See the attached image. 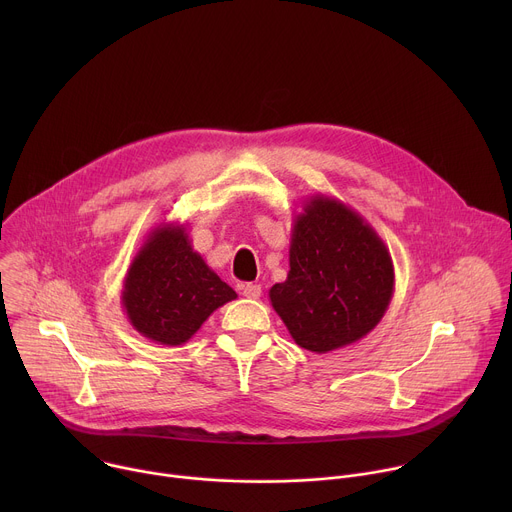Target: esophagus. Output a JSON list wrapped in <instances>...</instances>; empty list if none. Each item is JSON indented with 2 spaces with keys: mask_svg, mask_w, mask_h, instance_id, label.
Instances as JSON below:
<instances>
[{
  "mask_svg": "<svg viewBox=\"0 0 512 512\" xmlns=\"http://www.w3.org/2000/svg\"><path fill=\"white\" fill-rule=\"evenodd\" d=\"M241 289H243L241 294L249 300H259L261 298V285H257V283H245Z\"/></svg>",
  "mask_w": 512,
  "mask_h": 512,
  "instance_id": "34e87169",
  "label": "esophagus"
}]
</instances>
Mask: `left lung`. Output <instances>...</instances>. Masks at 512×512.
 <instances>
[{
	"instance_id": "8db88e82",
	"label": "left lung",
	"mask_w": 512,
	"mask_h": 512,
	"mask_svg": "<svg viewBox=\"0 0 512 512\" xmlns=\"http://www.w3.org/2000/svg\"><path fill=\"white\" fill-rule=\"evenodd\" d=\"M395 289L391 253L344 202L314 194L296 214L287 279L269 300L298 346L324 354L367 336Z\"/></svg>"
}]
</instances>
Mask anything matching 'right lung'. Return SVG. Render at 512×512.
Segmentation results:
<instances>
[{
	"label": "right lung",
	"mask_w": 512,
	"mask_h": 512,
	"mask_svg": "<svg viewBox=\"0 0 512 512\" xmlns=\"http://www.w3.org/2000/svg\"><path fill=\"white\" fill-rule=\"evenodd\" d=\"M235 298V289L192 249L186 227L178 223H162L148 235L121 291L133 330L164 346L188 342L216 308Z\"/></svg>",
	"instance_id": "1"
}]
</instances>
